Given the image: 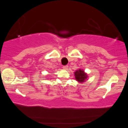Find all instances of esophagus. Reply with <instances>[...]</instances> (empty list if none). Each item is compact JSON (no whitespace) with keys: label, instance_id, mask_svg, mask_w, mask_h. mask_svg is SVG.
<instances>
[{"label":"esophagus","instance_id":"obj_1","mask_svg":"<svg viewBox=\"0 0 128 128\" xmlns=\"http://www.w3.org/2000/svg\"><path fill=\"white\" fill-rule=\"evenodd\" d=\"M68 65H65V66H63V69H64V70L68 69Z\"/></svg>","mask_w":128,"mask_h":128}]
</instances>
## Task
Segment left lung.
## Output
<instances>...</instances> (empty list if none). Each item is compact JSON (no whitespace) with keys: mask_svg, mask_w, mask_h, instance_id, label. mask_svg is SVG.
I'll list each match as a JSON object with an SVG mask.
<instances>
[{"mask_svg":"<svg viewBox=\"0 0 128 128\" xmlns=\"http://www.w3.org/2000/svg\"><path fill=\"white\" fill-rule=\"evenodd\" d=\"M75 79L80 83H83L84 82H86L88 79V74L87 73L85 72V71L81 69V68H79V70H77L74 72Z\"/></svg>","mask_w":128,"mask_h":128,"instance_id":"left-lung-1","label":"left lung"}]
</instances>
